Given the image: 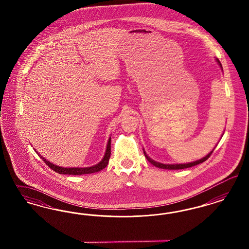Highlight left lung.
<instances>
[{"label": "left lung", "mask_w": 249, "mask_h": 249, "mask_svg": "<svg viewBox=\"0 0 249 249\" xmlns=\"http://www.w3.org/2000/svg\"><path fill=\"white\" fill-rule=\"evenodd\" d=\"M215 60H216V62L218 63L220 68H222V65H221L220 61H219L217 58H216ZM213 150H214V149H213ZM213 150L211 152H209V153H208L205 157H204V158L200 159V160H196V161H193V162L183 163V164H163V163H160V162H157V161H155V160H153L152 159L150 158V157L147 155V153L145 152L144 150L143 152L145 157H146V159L151 162L152 165L156 166V167L160 168V169H165V170H181V169H186V168H190V167H193V166H196L197 165V164H200V163L204 162V161H205L207 159L209 158V157L211 156V154L213 153Z\"/></svg>", "instance_id": "8db88e82"}]
</instances>
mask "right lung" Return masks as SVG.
Wrapping results in <instances>:
<instances>
[{
  "instance_id": "obj_1",
  "label": "right lung",
  "mask_w": 249,
  "mask_h": 249,
  "mask_svg": "<svg viewBox=\"0 0 249 249\" xmlns=\"http://www.w3.org/2000/svg\"><path fill=\"white\" fill-rule=\"evenodd\" d=\"M110 142H111V138L108 139L107 142V149H106L105 155L103 159L101 160L100 162H98V164L96 165L91 166V167H86V168H64V167H60V166L55 165L51 163L50 161H48L46 159L44 158L43 156H41L37 151L36 152L37 153L38 155L40 156V158L45 161L46 165H48L49 168H51L54 172H56L57 174H72V175H81V174H94V173H98L99 171L103 170L104 168L107 167L108 160H109V157H110Z\"/></svg>"
}]
</instances>
